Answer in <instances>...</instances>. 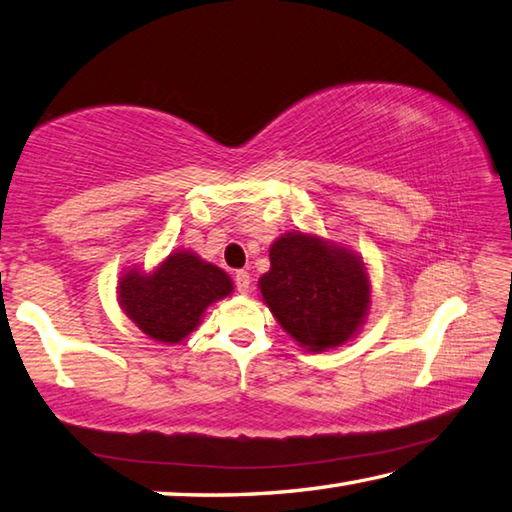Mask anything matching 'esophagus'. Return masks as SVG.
Segmentation results:
<instances>
[{
  "mask_svg": "<svg viewBox=\"0 0 512 512\" xmlns=\"http://www.w3.org/2000/svg\"><path fill=\"white\" fill-rule=\"evenodd\" d=\"M235 286H237V290L242 295H246L248 293V288H250V275L246 273V270H237L235 273Z\"/></svg>",
  "mask_w": 512,
  "mask_h": 512,
  "instance_id": "esophagus-1",
  "label": "esophagus"
}]
</instances>
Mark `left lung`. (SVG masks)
Segmentation results:
<instances>
[{"instance_id": "1", "label": "left lung", "mask_w": 512, "mask_h": 512, "mask_svg": "<svg viewBox=\"0 0 512 512\" xmlns=\"http://www.w3.org/2000/svg\"><path fill=\"white\" fill-rule=\"evenodd\" d=\"M277 322L308 350L344 344L370 302L364 264L319 237L290 233L270 246V270L259 279Z\"/></svg>"}]
</instances>
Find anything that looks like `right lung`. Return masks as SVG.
Returning a JSON list of instances; mask_svg holds the SVG:
<instances>
[{
	"mask_svg": "<svg viewBox=\"0 0 512 512\" xmlns=\"http://www.w3.org/2000/svg\"><path fill=\"white\" fill-rule=\"evenodd\" d=\"M233 282L222 268L195 253H175L153 275L130 270L119 284L126 315L157 342H182L193 333L208 304L226 297Z\"/></svg>",
	"mask_w": 512,
	"mask_h": 512,
	"instance_id": "obj_1",
	"label": "right lung"
}]
</instances>
